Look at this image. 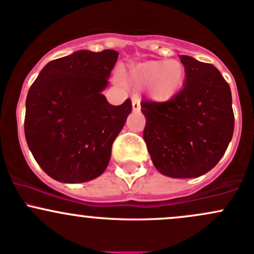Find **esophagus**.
Returning a JSON list of instances; mask_svg holds the SVG:
<instances>
[{
    "label": "esophagus",
    "mask_w": 254,
    "mask_h": 254,
    "mask_svg": "<svg viewBox=\"0 0 254 254\" xmlns=\"http://www.w3.org/2000/svg\"><path fill=\"white\" fill-rule=\"evenodd\" d=\"M140 99L137 97H132V111L134 112H139L140 111Z\"/></svg>",
    "instance_id": "1"
}]
</instances>
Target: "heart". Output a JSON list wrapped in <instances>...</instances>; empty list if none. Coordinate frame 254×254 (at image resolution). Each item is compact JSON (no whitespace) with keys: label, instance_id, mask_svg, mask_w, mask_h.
<instances>
[{"label":"heart","instance_id":"b5f03b06","mask_svg":"<svg viewBox=\"0 0 254 254\" xmlns=\"http://www.w3.org/2000/svg\"><path fill=\"white\" fill-rule=\"evenodd\" d=\"M127 81L136 88H146L153 99L165 102L175 97L186 78V67L179 60H151L132 66Z\"/></svg>","mask_w":254,"mask_h":254}]
</instances>
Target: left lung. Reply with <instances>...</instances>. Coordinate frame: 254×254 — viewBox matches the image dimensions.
<instances>
[{
	"label": "left lung",
	"instance_id": "8db88e82",
	"mask_svg": "<svg viewBox=\"0 0 254 254\" xmlns=\"http://www.w3.org/2000/svg\"><path fill=\"white\" fill-rule=\"evenodd\" d=\"M179 58L186 67L183 88L166 102H141L143 140L162 175L195 178L217 165L231 141V89L214 65Z\"/></svg>",
	"mask_w": 254,
	"mask_h": 254
}]
</instances>
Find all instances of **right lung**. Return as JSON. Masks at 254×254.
Here are the masks:
<instances>
[{
  "mask_svg": "<svg viewBox=\"0 0 254 254\" xmlns=\"http://www.w3.org/2000/svg\"><path fill=\"white\" fill-rule=\"evenodd\" d=\"M118 51L79 50L50 61L25 101L24 134L38 165L63 183H82L106 171L112 146L131 113L129 98L108 103L102 91Z\"/></svg>",
  "mask_w": 254,
  "mask_h": 254,
  "instance_id": "1",
  "label": "right lung"
}]
</instances>
